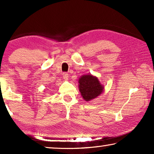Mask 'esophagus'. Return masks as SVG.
Instances as JSON below:
<instances>
[{"instance_id":"1","label":"esophagus","mask_w":154,"mask_h":154,"mask_svg":"<svg viewBox=\"0 0 154 154\" xmlns=\"http://www.w3.org/2000/svg\"><path fill=\"white\" fill-rule=\"evenodd\" d=\"M62 77H63V79L65 81H67L69 79V74H68L67 72H64V73L62 74Z\"/></svg>"}]
</instances>
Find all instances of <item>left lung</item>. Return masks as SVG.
<instances>
[{"label":"left lung","mask_w":154,"mask_h":154,"mask_svg":"<svg viewBox=\"0 0 154 154\" xmlns=\"http://www.w3.org/2000/svg\"><path fill=\"white\" fill-rule=\"evenodd\" d=\"M79 90L83 98L90 101L103 92L104 87L98 79L91 74L82 75L79 79Z\"/></svg>","instance_id":"obj_1"}]
</instances>
